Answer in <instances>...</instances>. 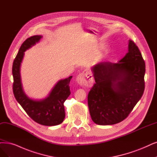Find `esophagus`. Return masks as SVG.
I'll return each instance as SVG.
<instances>
[{"label":"esophagus","mask_w":157,"mask_h":157,"mask_svg":"<svg viewBox=\"0 0 157 157\" xmlns=\"http://www.w3.org/2000/svg\"><path fill=\"white\" fill-rule=\"evenodd\" d=\"M76 81L79 85L85 86H90L93 83V78L91 73L85 70L82 73H80L76 78Z\"/></svg>","instance_id":"obj_1"}]
</instances>
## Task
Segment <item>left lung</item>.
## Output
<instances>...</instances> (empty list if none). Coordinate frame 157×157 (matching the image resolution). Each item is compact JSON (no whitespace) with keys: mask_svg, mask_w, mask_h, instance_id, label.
Returning a JSON list of instances; mask_svg holds the SVG:
<instances>
[{"mask_svg":"<svg viewBox=\"0 0 157 157\" xmlns=\"http://www.w3.org/2000/svg\"><path fill=\"white\" fill-rule=\"evenodd\" d=\"M96 83L88 94L92 121L101 125L125 120L142 98L146 65L138 46L129 40V52L118 63H98L92 68Z\"/></svg>","mask_w":157,"mask_h":157,"instance_id":"8db88e82","label":"left lung"}]
</instances>
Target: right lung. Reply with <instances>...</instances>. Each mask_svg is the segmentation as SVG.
I'll list each match as a JSON object with an SVG mask.
<instances>
[{
  "label": "right lung",
  "mask_w": 157,
  "mask_h": 157,
  "mask_svg": "<svg viewBox=\"0 0 157 157\" xmlns=\"http://www.w3.org/2000/svg\"><path fill=\"white\" fill-rule=\"evenodd\" d=\"M41 37L40 36L29 37L20 47L13 63V92L17 101L33 120L43 125L54 126L61 124L65 117L63 103L71 94L69 83L72 76L59 81L49 96L40 101H35L28 98L23 91L21 81L20 66L24 52L37 43Z\"/></svg>",
  "instance_id": "1"
}]
</instances>
